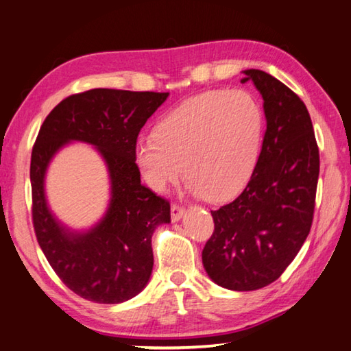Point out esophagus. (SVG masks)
<instances>
[{
  "label": "esophagus",
  "mask_w": 351,
  "mask_h": 351,
  "mask_svg": "<svg viewBox=\"0 0 351 351\" xmlns=\"http://www.w3.org/2000/svg\"><path fill=\"white\" fill-rule=\"evenodd\" d=\"M170 215H171V222H178L185 215V208L181 207V205L173 204L170 207Z\"/></svg>",
  "instance_id": "34e87169"
}]
</instances>
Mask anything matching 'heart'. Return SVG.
I'll return each mask as SVG.
<instances>
[{"mask_svg":"<svg viewBox=\"0 0 351 351\" xmlns=\"http://www.w3.org/2000/svg\"><path fill=\"white\" fill-rule=\"evenodd\" d=\"M263 138V112L243 89H215L171 109L154 135L135 144L134 161L155 191L182 175L211 202L226 201L250 181Z\"/></svg>","mask_w":351,"mask_h":351,"instance_id":"1","label":"heart"}]
</instances>
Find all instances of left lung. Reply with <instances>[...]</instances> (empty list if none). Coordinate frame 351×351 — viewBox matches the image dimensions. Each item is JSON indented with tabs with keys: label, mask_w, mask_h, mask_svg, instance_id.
<instances>
[{
	"label": "left lung",
	"mask_w": 351,
	"mask_h": 351,
	"mask_svg": "<svg viewBox=\"0 0 351 351\" xmlns=\"http://www.w3.org/2000/svg\"><path fill=\"white\" fill-rule=\"evenodd\" d=\"M263 97L266 132L251 180L234 201L211 211L215 231L202 263L216 285L256 291L271 285L311 231L319 150L311 115L292 89L262 70H245Z\"/></svg>",
	"instance_id": "left-lung-1"
}]
</instances>
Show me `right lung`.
Returning a JSON list of instances; mask_svg holds the SVG:
<instances>
[{"label": "right lung", "instance_id": "add662e5", "mask_svg": "<svg viewBox=\"0 0 351 351\" xmlns=\"http://www.w3.org/2000/svg\"><path fill=\"white\" fill-rule=\"evenodd\" d=\"M167 97L169 93L89 89L62 100L39 129L30 162L34 232L58 277L88 301L123 303L138 295L152 274V234L170 222V204L141 184L134 149L141 128ZM70 141L97 147L112 180L107 215L85 233L60 226L43 191L47 164Z\"/></svg>", "mask_w": 351, "mask_h": 351}]
</instances>
